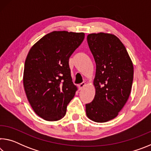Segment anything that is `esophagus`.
Masks as SVG:
<instances>
[{
	"label": "esophagus",
	"mask_w": 151,
	"mask_h": 151,
	"mask_svg": "<svg viewBox=\"0 0 151 151\" xmlns=\"http://www.w3.org/2000/svg\"><path fill=\"white\" fill-rule=\"evenodd\" d=\"M86 86V83H82L81 84L78 85V88H79V90H82L85 86Z\"/></svg>",
	"instance_id": "1"
}]
</instances>
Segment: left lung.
<instances>
[{
	"mask_svg": "<svg viewBox=\"0 0 151 151\" xmlns=\"http://www.w3.org/2000/svg\"><path fill=\"white\" fill-rule=\"evenodd\" d=\"M87 42L96 63L95 96L86 104L88 119L105 122L117 116L129 99L134 68L126 48L115 35L92 33Z\"/></svg>",
	"mask_w": 151,
	"mask_h": 151,
	"instance_id": "left-lung-1",
	"label": "left lung"
}]
</instances>
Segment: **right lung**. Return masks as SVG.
Returning a JSON list of instances; mask_svg holds the SVG:
<instances>
[{
    "instance_id": "right-lung-1",
    "label": "right lung",
    "mask_w": 151,
    "mask_h": 151,
    "mask_svg": "<svg viewBox=\"0 0 151 151\" xmlns=\"http://www.w3.org/2000/svg\"><path fill=\"white\" fill-rule=\"evenodd\" d=\"M84 39V32L53 31L28 53L23 73L25 93L33 111L45 121L63 119L77 91L68 60Z\"/></svg>"
}]
</instances>
